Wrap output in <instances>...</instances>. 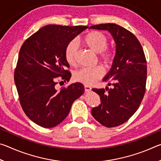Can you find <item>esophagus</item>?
<instances>
[{
	"label": "esophagus",
	"mask_w": 161,
	"mask_h": 161,
	"mask_svg": "<svg viewBox=\"0 0 161 161\" xmlns=\"http://www.w3.org/2000/svg\"><path fill=\"white\" fill-rule=\"evenodd\" d=\"M84 90H85L86 92H90L92 90V87L89 86H87V85H84Z\"/></svg>",
	"instance_id": "34e87169"
}]
</instances>
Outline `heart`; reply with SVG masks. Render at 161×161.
<instances>
[{
    "instance_id": "heart-1",
    "label": "heart",
    "mask_w": 161,
    "mask_h": 161,
    "mask_svg": "<svg viewBox=\"0 0 161 161\" xmlns=\"http://www.w3.org/2000/svg\"><path fill=\"white\" fill-rule=\"evenodd\" d=\"M84 42L91 50L99 53V58L103 63L110 64L113 61L114 55L111 51L107 50L108 40L107 37L100 31H92L84 38ZM78 44L76 40H72L66 46L64 51L65 59L67 63L74 66L76 64V54ZM104 75V69L102 66L94 68H82L74 75L75 80L85 85H92Z\"/></svg>"
}]
</instances>
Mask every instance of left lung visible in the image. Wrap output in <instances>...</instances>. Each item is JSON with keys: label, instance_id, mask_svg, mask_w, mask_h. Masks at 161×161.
I'll list each match as a JSON object with an SVG mask.
<instances>
[{"label": "left lung", "instance_id": "left-lung-1", "mask_svg": "<svg viewBox=\"0 0 161 161\" xmlns=\"http://www.w3.org/2000/svg\"><path fill=\"white\" fill-rule=\"evenodd\" d=\"M89 28L107 31L116 43L112 66L103 79L112 88L92 89L102 102L92 110L94 118L103 126L116 127L127 121L142 102L147 78L145 54L135 35L123 27L106 23Z\"/></svg>", "mask_w": 161, "mask_h": 161}]
</instances>
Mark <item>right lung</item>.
I'll return each mask as SVG.
<instances>
[{
    "mask_svg": "<svg viewBox=\"0 0 161 161\" xmlns=\"http://www.w3.org/2000/svg\"><path fill=\"white\" fill-rule=\"evenodd\" d=\"M88 28L48 25L22 45L14 74L15 86L24 112L40 126L53 128L60 124L84 92L80 82L59 91L55 85L58 78L66 82L71 77L64 56L67 45Z\"/></svg>",
    "mask_w": 161,
    "mask_h": 161,
    "instance_id": "obj_1",
    "label": "right lung"
}]
</instances>
